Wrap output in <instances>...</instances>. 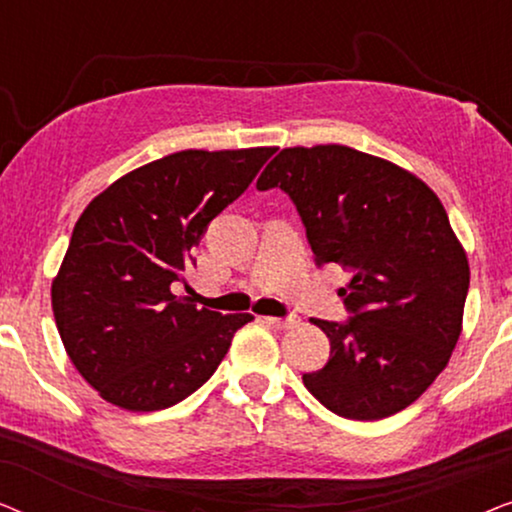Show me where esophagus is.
<instances>
[{"mask_svg":"<svg viewBox=\"0 0 512 512\" xmlns=\"http://www.w3.org/2000/svg\"><path fill=\"white\" fill-rule=\"evenodd\" d=\"M263 321L272 328H279V331H284V328H291L293 324H296V319L293 317H284V319L282 317H265Z\"/></svg>","mask_w":512,"mask_h":512,"instance_id":"obj_1","label":"esophagus"}]
</instances>
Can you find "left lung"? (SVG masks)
<instances>
[{
    "label": "left lung",
    "mask_w": 512,
    "mask_h": 512,
    "mask_svg": "<svg viewBox=\"0 0 512 512\" xmlns=\"http://www.w3.org/2000/svg\"><path fill=\"white\" fill-rule=\"evenodd\" d=\"M256 188H282L314 263L352 275L340 289L349 317L314 319L331 359L303 375L307 391L359 422L415 403L450 361L471 282L438 195L389 160L340 144L279 151Z\"/></svg>",
    "instance_id": "8db88e82"
}]
</instances>
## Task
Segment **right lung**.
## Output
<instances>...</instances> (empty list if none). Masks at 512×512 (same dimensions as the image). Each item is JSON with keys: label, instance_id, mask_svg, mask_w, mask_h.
<instances>
[{"label": "right lung", "instance_id": "1", "mask_svg": "<svg viewBox=\"0 0 512 512\" xmlns=\"http://www.w3.org/2000/svg\"><path fill=\"white\" fill-rule=\"evenodd\" d=\"M275 149L179 151L114 181L83 209L51 300L69 359L104 401L165 410L200 389L254 317L177 298L214 216Z\"/></svg>", "mask_w": 512, "mask_h": 512}]
</instances>
